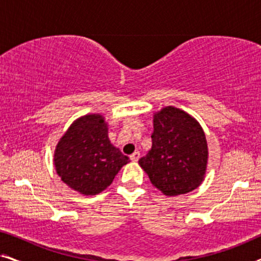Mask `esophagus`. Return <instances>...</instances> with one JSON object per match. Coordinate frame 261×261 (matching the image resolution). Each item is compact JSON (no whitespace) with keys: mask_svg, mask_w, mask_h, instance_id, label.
I'll return each mask as SVG.
<instances>
[{"mask_svg":"<svg viewBox=\"0 0 261 261\" xmlns=\"http://www.w3.org/2000/svg\"><path fill=\"white\" fill-rule=\"evenodd\" d=\"M139 158H140V153H139L138 151H135V152L133 153V154L130 155V159H132V162H138Z\"/></svg>","mask_w":261,"mask_h":261,"instance_id":"34e87169","label":"esophagus"}]
</instances>
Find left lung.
<instances>
[{
  "instance_id": "obj_1",
  "label": "left lung",
  "mask_w": 261,
  "mask_h": 261,
  "mask_svg": "<svg viewBox=\"0 0 261 261\" xmlns=\"http://www.w3.org/2000/svg\"><path fill=\"white\" fill-rule=\"evenodd\" d=\"M152 147L139 160L166 196L188 194L204 179L208 145L201 124L184 110L165 107L153 115Z\"/></svg>"
}]
</instances>
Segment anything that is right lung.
<instances>
[{
    "mask_svg": "<svg viewBox=\"0 0 261 261\" xmlns=\"http://www.w3.org/2000/svg\"><path fill=\"white\" fill-rule=\"evenodd\" d=\"M53 162L67 187L84 196H94L113 183L129 158L110 142L105 117L88 114L73 121L60 138Z\"/></svg>",
    "mask_w": 261,
    "mask_h": 261,
    "instance_id": "1",
    "label": "right lung"
}]
</instances>
